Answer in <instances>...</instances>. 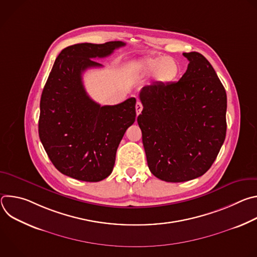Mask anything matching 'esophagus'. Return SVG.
<instances>
[{
	"label": "esophagus",
	"mask_w": 257,
	"mask_h": 257,
	"mask_svg": "<svg viewBox=\"0 0 257 257\" xmlns=\"http://www.w3.org/2000/svg\"><path fill=\"white\" fill-rule=\"evenodd\" d=\"M135 108H136V114H137V116L141 113V111H142V108H143V106H142V104H141V102H139V101H137L136 102V105H135Z\"/></svg>",
	"instance_id": "34e87169"
}]
</instances>
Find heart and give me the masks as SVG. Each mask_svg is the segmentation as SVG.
Wrapping results in <instances>:
<instances>
[{
  "label": "heart",
  "instance_id": "1",
  "mask_svg": "<svg viewBox=\"0 0 257 257\" xmlns=\"http://www.w3.org/2000/svg\"><path fill=\"white\" fill-rule=\"evenodd\" d=\"M139 70L145 75H152L155 73L157 82L161 84H168L175 81L180 74L179 64L168 57L146 60L139 65Z\"/></svg>",
  "mask_w": 257,
  "mask_h": 257
}]
</instances>
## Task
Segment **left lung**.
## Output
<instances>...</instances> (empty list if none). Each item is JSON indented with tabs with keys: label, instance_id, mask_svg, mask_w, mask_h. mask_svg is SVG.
<instances>
[{
	"label": "left lung",
	"instance_id": "obj_1",
	"mask_svg": "<svg viewBox=\"0 0 257 257\" xmlns=\"http://www.w3.org/2000/svg\"><path fill=\"white\" fill-rule=\"evenodd\" d=\"M189 64L178 82L144 86L137 117L151 172L166 182L202 176L226 138L227 94L210 63L183 53Z\"/></svg>",
	"mask_w": 257,
	"mask_h": 257
}]
</instances>
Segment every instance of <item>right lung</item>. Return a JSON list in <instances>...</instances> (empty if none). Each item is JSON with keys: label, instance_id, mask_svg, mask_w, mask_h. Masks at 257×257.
Segmentation results:
<instances>
[{"label": "right lung", "instance_id": "add662e5", "mask_svg": "<svg viewBox=\"0 0 257 257\" xmlns=\"http://www.w3.org/2000/svg\"><path fill=\"white\" fill-rule=\"evenodd\" d=\"M123 42L77 44L57 57L41 97L39 134L44 149L62 174L85 182L111 175L116 153L136 117L135 97L115 105H100L87 94L83 72L102 67L104 58Z\"/></svg>", "mask_w": 257, "mask_h": 257}]
</instances>
